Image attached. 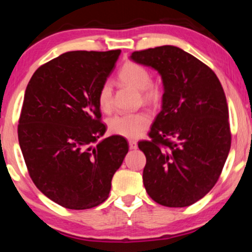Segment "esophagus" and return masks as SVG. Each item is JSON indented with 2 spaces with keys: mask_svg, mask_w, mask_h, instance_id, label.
<instances>
[{
  "mask_svg": "<svg viewBox=\"0 0 252 252\" xmlns=\"http://www.w3.org/2000/svg\"><path fill=\"white\" fill-rule=\"evenodd\" d=\"M128 144H129L130 149H136V148H137V142H136V141H134V140H129Z\"/></svg>",
  "mask_w": 252,
  "mask_h": 252,
  "instance_id": "34e87169",
  "label": "esophagus"
}]
</instances>
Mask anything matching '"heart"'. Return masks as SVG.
Segmentation results:
<instances>
[{
  "instance_id": "b5f03b06",
  "label": "heart",
  "mask_w": 252,
  "mask_h": 252,
  "mask_svg": "<svg viewBox=\"0 0 252 252\" xmlns=\"http://www.w3.org/2000/svg\"><path fill=\"white\" fill-rule=\"evenodd\" d=\"M119 80L141 93V97L147 103H155L160 97V89L151 84L150 71L135 62H127L119 72ZM98 105L103 111H109L112 106V87L109 81L101 86L98 92ZM151 124V117L148 112L123 113L111 117L108 122L110 133L115 135L128 137L140 136L146 132Z\"/></svg>"
}]
</instances>
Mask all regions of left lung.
Here are the masks:
<instances>
[{"instance_id": "1", "label": "left lung", "mask_w": 252, "mask_h": 252, "mask_svg": "<svg viewBox=\"0 0 252 252\" xmlns=\"http://www.w3.org/2000/svg\"><path fill=\"white\" fill-rule=\"evenodd\" d=\"M130 58L161 75V111L140 141L146 155L143 185L158 204H194L217 184L230 149L228 106L208 65L174 46L134 51Z\"/></svg>"}]
</instances>
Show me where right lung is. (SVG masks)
Returning <instances> with one entry per match:
<instances>
[{"label":"right lung","instance_id":"right-lung-1","mask_svg":"<svg viewBox=\"0 0 252 252\" xmlns=\"http://www.w3.org/2000/svg\"><path fill=\"white\" fill-rule=\"evenodd\" d=\"M119 55V49L68 51L41 65L26 87L20 149L34 185L66 209L102 204L128 153L123 136L92 147L106 130L97 96Z\"/></svg>","mask_w":252,"mask_h":252}]
</instances>
